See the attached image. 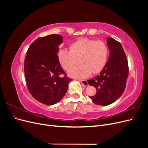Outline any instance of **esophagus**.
Masks as SVG:
<instances>
[{"instance_id": "34e87169", "label": "esophagus", "mask_w": 148, "mask_h": 148, "mask_svg": "<svg viewBox=\"0 0 148 148\" xmlns=\"http://www.w3.org/2000/svg\"><path fill=\"white\" fill-rule=\"evenodd\" d=\"M80 82H81L82 84L83 85H84V86H88V83L87 80H86V79H82V80H80Z\"/></svg>"}]
</instances>
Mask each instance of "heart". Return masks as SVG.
I'll return each mask as SVG.
<instances>
[{
	"label": "heart",
	"mask_w": 148,
	"mask_h": 148,
	"mask_svg": "<svg viewBox=\"0 0 148 148\" xmlns=\"http://www.w3.org/2000/svg\"><path fill=\"white\" fill-rule=\"evenodd\" d=\"M70 50L62 49L59 52V59L66 70L79 63L82 64L69 71L71 77L84 78L92 73H99L104 69L109 54V49L105 42L95 39L82 38L73 42Z\"/></svg>",
	"instance_id": "1"
}]
</instances>
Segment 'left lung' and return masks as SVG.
Masks as SVG:
<instances>
[{"label": "left lung", "instance_id": "1", "mask_svg": "<svg viewBox=\"0 0 148 148\" xmlns=\"http://www.w3.org/2000/svg\"><path fill=\"white\" fill-rule=\"evenodd\" d=\"M110 57L99 75L88 80L96 88L95 96L89 97L96 104L107 106L122 95L128 76V64L122 44L115 39L107 38Z\"/></svg>", "mask_w": 148, "mask_h": 148}]
</instances>
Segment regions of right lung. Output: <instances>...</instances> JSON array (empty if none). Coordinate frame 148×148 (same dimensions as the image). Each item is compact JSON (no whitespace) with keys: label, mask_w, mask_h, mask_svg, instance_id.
I'll return each instance as SVG.
<instances>
[{"label":"right lung","mask_w":148,"mask_h":148,"mask_svg":"<svg viewBox=\"0 0 148 148\" xmlns=\"http://www.w3.org/2000/svg\"><path fill=\"white\" fill-rule=\"evenodd\" d=\"M62 38L59 34L38 38L29 47L25 59L28 91L36 100L46 105L59 102L72 80L66 77L57 55Z\"/></svg>","instance_id":"right-lung-1"}]
</instances>
